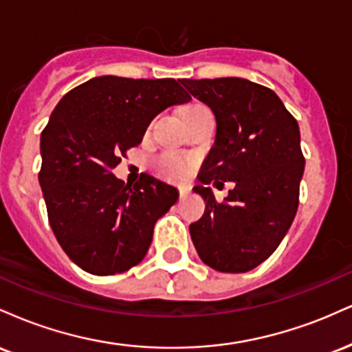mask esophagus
Returning a JSON list of instances; mask_svg holds the SVG:
<instances>
[{
  "mask_svg": "<svg viewBox=\"0 0 352 352\" xmlns=\"http://www.w3.org/2000/svg\"><path fill=\"white\" fill-rule=\"evenodd\" d=\"M188 193H190V188H188V187H180V188H179L180 199H185V197H187Z\"/></svg>",
  "mask_w": 352,
  "mask_h": 352,
  "instance_id": "1",
  "label": "esophagus"
}]
</instances>
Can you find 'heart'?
Listing matches in <instances>:
<instances>
[{
	"label": "heart",
	"mask_w": 352,
	"mask_h": 352,
	"mask_svg": "<svg viewBox=\"0 0 352 352\" xmlns=\"http://www.w3.org/2000/svg\"><path fill=\"white\" fill-rule=\"evenodd\" d=\"M201 107L205 106H201V104H192V106L187 109V112L195 111V109H201ZM155 168L160 175L165 177V179L182 180L188 175L190 162L188 160H185L184 157L177 155V153L165 152L155 159Z\"/></svg>",
	"instance_id": "heart-1"
}]
</instances>
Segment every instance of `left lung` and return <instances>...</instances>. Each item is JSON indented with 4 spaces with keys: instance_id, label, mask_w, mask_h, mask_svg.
Wrapping results in <instances>:
<instances>
[{
    "instance_id": "1",
    "label": "left lung",
    "mask_w": 352,
    "mask_h": 352,
    "mask_svg": "<svg viewBox=\"0 0 352 352\" xmlns=\"http://www.w3.org/2000/svg\"><path fill=\"white\" fill-rule=\"evenodd\" d=\"M212 109L217 139L200 182H235L218 204L210 187H195L207 208L190 225L205 265L245 273L268 260L292 227L305 172L300 127L272 89L240 78L182 79Z\"/></svg>"
}]
</instances>
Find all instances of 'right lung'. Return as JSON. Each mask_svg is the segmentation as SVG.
<instances>
[{"label":"right lung","instance_id":"1","mask_svg":"<svg viewBox=\"0 0 352 352\" xmlns=\"http://www.w3.org/2000/svg\"><path fill=\"white\" fill-rule=\"evenodd\" d=\"M190 99L175 79L100 76L52 111L41 132L39 185L56 240L84 272L109 276L144 260L153 225L179 193L147 173L129 185L112 170L153 117Z\"/></svg>","mask_w":352,"mask_h":352}]
</instances>
